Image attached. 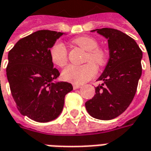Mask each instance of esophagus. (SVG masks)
<instances>
[{"mask_svg": "<svg viewBox=\"0 0 151 151\" xmlns=\"http://www.w3.org/2000/svg\"><path fill=\"white\" fill-rule=\"evenodd\" d=\"M73 87L74 90H77V89H79L81 88V85H78V84H73Z\"/></svg>", "mask_w": 151, "mask_h": 151, "instance_id": "esophagus-1", "label": "esophagus"}]
</instances>
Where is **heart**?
Segmentation results:
<instances>
[{"mask_svg": "<svg viewBox=\"0 0 151 151\" xmlns=\"http://www.w3.org/2000/svg\"><path fill=\"white\" fill-rule=\"evenodd\" d=\"M73 43L88 52L86 60H91L98 66L104 65L107 60V54L104 49L99 47V43L95 38L82 36L76 38ZM50 57L56 65L63 67L68 61V52L65 45L61 42H56L50 49ZM96 74V66L92 62L83 65H70L63 70L62 78L67 82L74 84H82L87 82Z\"/></svg>", "mask_w": 151, "mask_h": 151, "instance_id": "b5f03b06", "label": "heart"}]
</instances>
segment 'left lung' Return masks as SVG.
<instances>
[{"mask_svg": "<svg viewBox=\"0 0 151 151\" xmlns=\"http://www.w3.org/2000/svg\"><path fill=\"white\" fill-rule=\"evenodd\" d=\"M108 40L109 60L98 80L94 97L85 104L92 117L108 120L119 116L133 101L142 76V52L136 41L111 28L93 30Z\"/></svg>", "mask_w": 151, "mask_h": 151, "instance_id": "8db88e82", "label": "left lung"}]
</instances>
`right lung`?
Here are the masks:
<instances>
[{
  "mask_svg": "<svg viewBox=\"0 0 151 151\" xmlns=\"http://www.w3.org/2000/svg\"><path fill=\"white\" fill-rule=\"evenodd\" d=\"M62 32L41 30L18 40L8 54L7 78L18 111L37 122L59 116L72 84L57 81L50 49Z\"/></svg>",
  "mask_w": 151,
  "mask_h": 151,
  "instance_id": "add662e5",
  "label": "right lung"
}]
</instances>
